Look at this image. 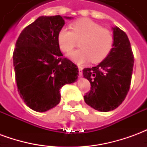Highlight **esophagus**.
I'll list each match as a JSON object with an SVG mask.
<instances>
[{
  "label": "esophagus",
  "mask_w": 147,
  "mask_h": 147,
  "mask_svg": "<svg viewBox=\"0 0 147 147\" xmlns=\"http://www.w3.org/2000/svg\"><path fill=\"white\" fill-rule=\"evenodd\" d=\"M78 68H79V74H80V76H82L83 75V67L79 66Z\"/></svg>",
  "instance_id": "obj_1"
}]
</instances>
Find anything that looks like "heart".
<instances>
[{"label": "heart", "instance_id": "obj_1", "mask_svg": "<svg viewBox=\"0 0 147 147\" xmlns=\"http://www.w3.org/2000/svg\"><path fill=\"white\" fill-rule=\"evenodd\" d=\"M71 30L62 27L57 34L59 46L62 51H71L76 45V40H81L80 49L71 52L68 57L77 64H84L91 60L94 63L103 61L113 46V35L89 19H81L71 24Z\"/></svg>", "mask_w": 147, "mask_h": 147}]
</instances>
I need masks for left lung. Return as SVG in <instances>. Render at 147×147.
<instances>
[{
    "instance_id": "left-lung-1",
    "label": "left lung",
    "mask_w": 147,
    "mask_h": 147,
    "mask_svg": "<svg viewBox=\"0 0 147 147\" xmlns=\"http://www.w3.org/2000/svg\"><path fill=\"white\" fill-rule=\"evenodd\" d=\"M113 47L99 64L83 70L90 83V90L84 95L86 104L100 112L117 109L128 93L131 81L134 56L129 39L119 27H113Z\"/></svg>"
}]
</instances>
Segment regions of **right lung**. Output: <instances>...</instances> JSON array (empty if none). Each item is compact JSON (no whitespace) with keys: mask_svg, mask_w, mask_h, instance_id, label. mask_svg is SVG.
I'll list each match as a JSON object with an SVG mask.
<instances>
[{"mask_svg":"<svg viewBox=\"0 0 147 147\" xmlns=\"http://www.w3.org/2000/svg\"><path fill=\"white\" fill-rule=\"evenodd\" d=\"M64 19L72 17L40 16L24 28L16 43L13 65L18 91L26 105L36 112L58 105L61 87L78 78V67L63 57L58 44Z\"/></svg>","mask_w":147,"mask_h":147,"instance_id":"right-lung-1","label":"right lung"}]
</instances>
